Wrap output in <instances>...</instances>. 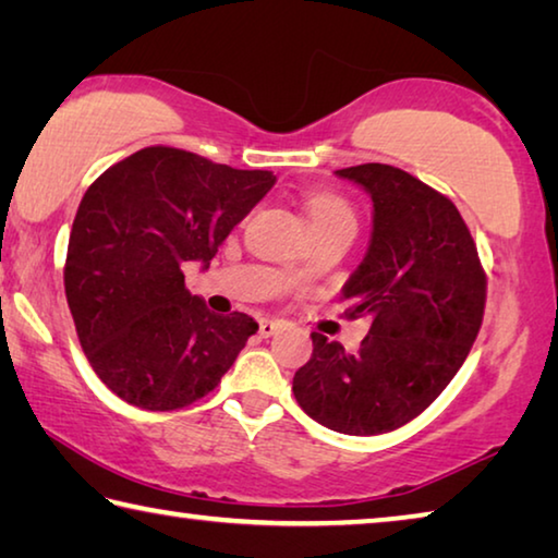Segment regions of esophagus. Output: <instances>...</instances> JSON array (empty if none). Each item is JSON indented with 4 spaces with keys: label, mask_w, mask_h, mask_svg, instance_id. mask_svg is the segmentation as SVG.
I'll list each match as a JSON object with an SVG mask.
<instances>
[{
    "label": "esophagus",
    "mask_w": 558,
    "mask_h": 558,
    "mask_svg": "<svg viewBox=\"0 0 558 558\" xmlns=\"http://www.w3.org/2000/svg\"><path fill=\"white\" fill-rule=\"evenodd\" d=\"M276 329H278L276 319H260V323H258V335H260V337L276 335Z\"/></svg>",
    "instance_id": "34e87169"
}]
</instances>
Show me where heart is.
Segmentation results:
<instances>
[{"instance_id":"heart-1","label":"heart","mask_w":558,"mask_h":558,"mask_svg":"<svg viewBox=\"0 0 558 558\" xmlns=\"http://www.w3.org/2000/svg\"><path fill=\"white\" fill-rule=\"evenodd\" d=\"M310 219L315 233L319 231H356V214L344 196L335 192H313L307 199Z\"/></svg>"}]
</instances>
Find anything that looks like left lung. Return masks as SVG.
<instances>
[{"label": "left lung", "mask_w": 558, "mask_h": 558, "mask_svg": "<svg viewBox=\"0 0 558 558\" xmlns=\"http://www.w3.org/2000/svg\"><path fill=\"white\" fill-rule=\"evenodd\" d=\"M337 174L374 202L369 251L342 290L347 317H372V329L354 354L313 332L292 393L327 428L379 436L421 415L458 374L483 325L487 276L446 194L379 162Z\"/></svg>", "instance_id": "left-lung-1"}]
</instances>
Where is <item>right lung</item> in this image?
<instances>
[{
  "mask_svg": "<svg viewBox=\"0 0 558 558\" xmlns=\"http://www.w3.org/2000/svg\"><path fill=\"white\" fill-rule=\"evenodd\" d=\"M276 184L177 147H145L108 167L75 211L63 286L93 372L145 411H177L219 386L256 319L214 315L184 286Z\"/></svg>",
  "mask_w": 558,
  "mask_h": 558,
  "instance_id": "add662e5",
  "label": "right lung"
}]
</instances>
